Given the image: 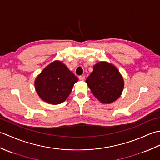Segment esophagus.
Wrapping results in <instances>:
<instances>
[{"label": "esophagus", "mask_w": 160, "mask_h": 160, "mask_svg": "<svg viewBox=\"0 0 160 160\" xmlns=\"http://www.w3.org/2000/svg\"><path fill=\"white\" fill-rule=\"evenodd\" d=\"M84 78H85V77H84V76H79L80 80L83 81V80H84Z\"/></svg>", "instance_id": "esophagus-1"}]
</instances>
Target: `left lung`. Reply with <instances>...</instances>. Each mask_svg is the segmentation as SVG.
<instances>
[{
    "mask_svg": "<svg viewBox=\"0 0 160 160\" xmlns=\"http://www.w3.org/2000/svg\"><path fill=\"white\" fill-rule=\"evenodd\" d=\"M86 82L93 94L102 103L110 104L120 96L123 91V78L112 64L100 62L87 78Z\"/></svg>",
    "mask_w": 160,
    "mask_h": 160,
    "instance_id": "1",
    "label": "left lung"
}]
</instances>
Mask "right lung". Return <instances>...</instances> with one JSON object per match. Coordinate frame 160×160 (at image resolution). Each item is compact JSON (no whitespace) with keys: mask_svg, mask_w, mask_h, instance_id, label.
<instances>
[{"mask_svg":"<svg viewBox=\"0 0 160 160\" xmlns=\"http://www.w3.org/2000/svg\"><path fill=\"white\" fill-rule=\"evenodd\" d=\"M78 80L66 65L60 61H54L36 78L35 88L42 100L58 104L67 99Z\"/></svg>","mask_w":160,"mask_h":160,"instance_id":"right-lung-1","label":"right lung"}]
</instances>
